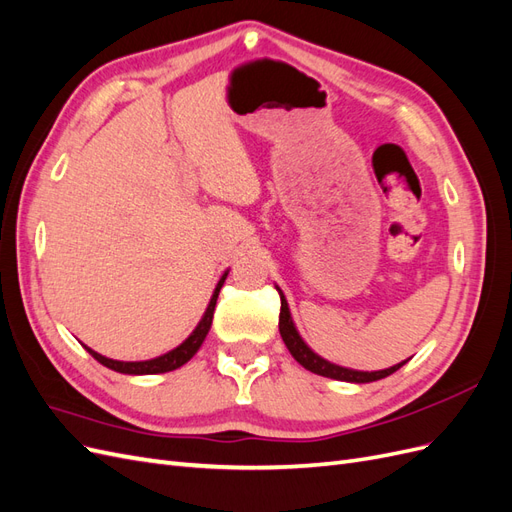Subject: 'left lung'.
<instances>
[{"label": "left lung", "instance_id": "obj_1", "mask_svg": "<svg viewBox=\"0 0 512 512\" xmlns=\"http://www.w3.org/2000/svg\"><path fill=\"white\" fill-rule=\"evenodd\" d=\"M277 292H280V299H282V309H280V335L284 339L286 348L290 350V354L294 356V361H297L299 365H303L305 369L314 371V374L318 376H324V378H333V380H342V382H354V384H367V382H376V380H382L386 376L395 374V371L406 365V361H401L389 369H380V371H356V369H348V367H342V365H335L327 359H322V356H318L312 348H309L303 337L299 335L297 327H294L292 322V316H290V309H288V301L284 297V292L280 290V286H275Z\"/></svg>", "mask_w": 512, "mask_h": 512}]
</instances>
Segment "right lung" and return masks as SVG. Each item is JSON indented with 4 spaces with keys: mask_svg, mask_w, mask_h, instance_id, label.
I'll use <instances>...</instances> for the list:
<instances>
[{
    "mask_svg": "<svg viewBox=\"0 0 512 512\" xmlns=\"http://www.w3.org/2000/svg\"><path fill=\"white\" fill-rule=\"evenodd\" d=\"M228 271L220 277L218 286H215L213 290V297L205 309L203 318H200V322L196 324V329L190 333V337L185 339L183 344H179L175 350H170L162 356H156V359H149V361H113V359H106V356L98 354L96 350L87 348V352L94 356V359L98 363H102L104 367L113 369V371H119V374H130V376H151V374H166V371H173L181 365L188 363L192 356L198 352V348L203 346L205 337L211 329V322H213V312H215V301H218V294H220V288L224 286V280H226Z\"/></svg>",
    "mask_w": 512,
    "mask_h": 512,
    "instance_id": "1",
    "label": "right lung"
}]
</instances>
